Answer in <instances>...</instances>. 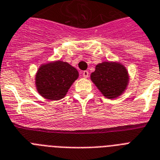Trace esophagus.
<instances>
[{
  "label": "esophagus",
  "mask_w": 160,
  "mask_h": 160,
  "mask_svg": "<svg viewBox=\"0 0 160 160\" xmlns=\"http://www.w3.org/2000/svg\"><path fill=\"white\" fill-rule=\"evenodd\" d=\"M82 75L84 78H88L89 77V71H84L82 72Z\"/></svg>",
  "instance_id": "34e87169"
}]
</instances>
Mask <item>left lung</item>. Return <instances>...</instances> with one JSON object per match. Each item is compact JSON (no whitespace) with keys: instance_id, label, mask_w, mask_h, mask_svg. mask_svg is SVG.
<instances>
[{"instance_id":"obj_1","label":"left lung","mask_w":160,"mask_h":160,"mask_svg":"<svg viewBox=\"0 0 160 160\" xmlns=\"http://www.w3.org/2000/svg\"><path fill=\"white\" fill-rule=\"evenodd\" d=\"M91 80L105 97L115 98L127 88L128 75L121 64L105 62L96 66Z\"/></svg>"}]
</instances>
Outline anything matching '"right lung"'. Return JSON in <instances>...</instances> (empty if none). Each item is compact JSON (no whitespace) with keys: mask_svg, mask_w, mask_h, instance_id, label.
Instances as JSON below:
<instances>
[{"mask_svg":"<svg viewBox=\"0 0 160 160\" xmlns=\"http://www.w3.org/2000/svg\"><path fill=\"white\" fill-rule=\"evenodd\" d=\"M77 70L61 61L42 65L36 76L38 93L47 99L59 100L64 98L71 84L78 78Z\"/></svg>","mask_w":160,"mask_h":160,"instance_id":"1","label":"right lung"}]
</instances>
